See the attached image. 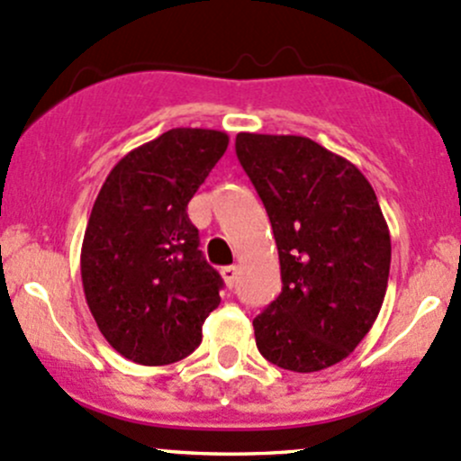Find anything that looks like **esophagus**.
Returning a JSON list of instances; mask_svg holds the SVG:
<instances>
[{"label":"esophagus","mask_w":461,"mask_h":461,"mask_svg":"<svg viewBox=\"0 0 461 461\" xmlns=\"http://www.w3.org/2000/svg\"><path fill=\"white\" fill-rule=\"evenodd\" d=\"M237 275H240V268H237V266H224V268H221V276H224V284L229 285V288L237 284Z\"/></svg>","instance_id":"34e87169"}]
</instances>
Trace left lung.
<instances>
[{"label": "left lung", "instance_id": "1", "mask_svg": "<svg viewBox=\"0 0 461 461\" xmlns=\"http://www.w3.org/2000/svg\"><path fill=\"white\" fill-rule=\"evenodd\" d=\"M235 151L268 212L281 266V294L252 321L257 349L281 369H328L383 308L391 237L378 197L349 160L305 136L244 131Z\"/></svg>", "mask_w": 461, "mask_h": 461}]
</instances>
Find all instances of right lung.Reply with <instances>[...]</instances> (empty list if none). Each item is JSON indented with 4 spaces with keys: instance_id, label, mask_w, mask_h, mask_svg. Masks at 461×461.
Masks as SVG:
<instances>
[{
    "instance_id": "add662e5",
    "label": "right lung",
    "mask_w": 461,
    "mask_h": 461,
    "mask_svg": "<svg viewBox=\"0 0 461 461\" xmlns=\"http://www.w3.org/2000/svg\"><path fill=\"white\" fill-rule=\"evenodd\" d=\"M229 147L215 130L177 127L133 149L98 191L81 249L86 301L107 343L138 365H169L202 343L224 285L186 215Z\"/></svg>"
}]
</instances>
